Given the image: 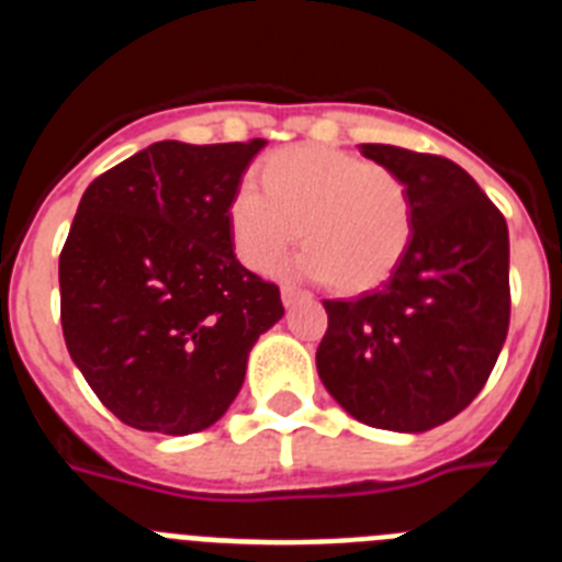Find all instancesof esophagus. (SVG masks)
<instances>
[{
  "instance_id": "34e87169",
  "label": "esophagus",
  "mask_w": 562,
  "mask_h": 562,
  "mask_svg": "<svg viewBox=\"0 0 562 562\" xmlns=\"http://www.w3.org/2000/svg\"><path fill=\"white\" fill-rule=\"evenodd\" d=\"M301 299H306V292H301V290H295V286H281V301H284V306H292L295 304V301H301Z\"/></svg>"
}]
</instances>
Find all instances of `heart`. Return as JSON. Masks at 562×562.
I'll use <instances>...</instances> for the list:
<instances>
[{"mask_svg": "<svg viewBox=\"0 0 562 562\" xmlns=\"http://www.w3.org/2000/svg\"><path fill=\"white\" fill-rule=\"evenodd\" d=\"M261 191L241 181L227 201L235 258L252 272L276 270L301 235L292 272L344 295L378 290L401 267L415 235V199L395 170L324 144L263 158Z\"/></svg>", "mask_w": 562, "mask_h": 562, "instance_id": "b5f03b06", "label": "heart"}]
</instances>
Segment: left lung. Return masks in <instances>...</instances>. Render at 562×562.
<instances>
[{
  "instance_id": "left-lung-1",
  "label": "left lung",
  "mask_w": 562,
  "mask_h": 562,
  "mask_svg": "<svg viewBox=\"0 0 562 562\" xmlns=\"http://www.w3.org/2000/svg\"><path fill=\"white\" fill-rule=\"evenodd\" d=\"M415 199V235L381 290L324 301L315 363L355 420L429 431L472 404L509 333V227L463 167L392 144H361Z\"/></svg>"
}]
</instances>
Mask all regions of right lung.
Instances as JSON below:
<instances>
[{
	"mask_svg": "<svg viewBox=\"0 0 562 562\" xmlns=\"http://www.w3.org/2000/svg\"><path fill=\"white\" fill-rule=\"evenodd\" d=\"M263 138L156 142L85 190L59 258L67 352L122 424L193 435L284 306L235 258L227 201Z\"/></svg>",
	"mask_w": 562,
	"mask_h": 562,
	"instance_id": "obj_1",
	"label": "right lung"
}]
</instances>
